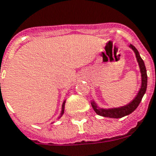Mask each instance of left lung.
<instances>
[{"label":"left lung","mask_w":156,"mask_h":156,"mask_svg":"<svg viewBox=\"0 0 156 156\" xmlns=\"http://www.w3.org/2000/svg\"><path fill=\"white\" fill-rule=\"evenodd\" d=\"M129 47L135 52L136 57V60H137L139 67H140V74H141V86H140V90L138 92L137 95L135 97V99H133L131 103L120 108H108V109L99 108L95 103H94V101H92L91 102V105H92L94 110L95 111V113L98 115L112 118H121L124 116L128 115L130 113H132L138 107V105H140V101L143 98L144 94L146 93V87H147V74H146V66H145L143 60L141 59L137 49L132 44H130Z\"/></svg>","instance_id":"left-lung-1"}]
</instances>
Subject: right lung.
Returning a JSON list of instances; mask_svg holds the SVG:
<instances>
[{
  "instance_id": "right-lung-1",
  "label": "right lung",
  "mask_w": 156,
  "mask_h": 156,
  "mask_svg": "<svg viewBox=\"0 0 156 156\" xmlns=\"http://www.w3.org/2000/svg\"><path fill=\"white\" fill-rule=\"evenodd\" d=\"M65 103L66 101L63 102V104H62V113H61V116L59 117V118H61L62 116V114L64 113V107H65Z\"/></svg>"
}]
</instances>
